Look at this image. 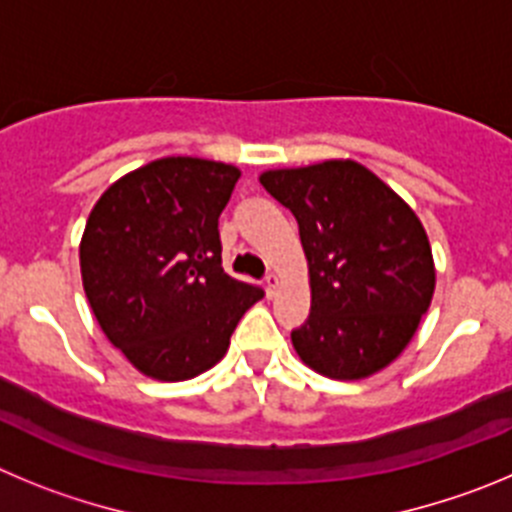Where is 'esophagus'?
I'll return each instance as SVG.
<instances>
[{"label":"esophagus","mask_w":512,"mask_h":512,"mask_svg":"<svg viewBox=\"0 0 512 512\" xmlns=\"http://www.w3.org/2000/svg\"><path fill=\"white\" fill-rule=\"evenodd\" d=\"M278 275L275 273H267L265 275V290H267V296H275V290H278Z\"/></svg>","instance_id":"esophagus-1"}]
</instances>
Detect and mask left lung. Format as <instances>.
<instances>
[{"label": "left lung", "instance_id": "left-lung-1", "mask_svg": "<svg viewBox=\"0 0 512 512\" xmlns=\"http://www.w3.org/2000/svg\"><path fill=\"white\" fill-rule=\"evenodd\" d=\"M293 211L311 275V313L290 331L298 357L334 380L388 367L434 296L426 229L398 193L354 160L262 173Z\"/></svg>", "mask_w": 512, "mask_h": 512}]
</instances>
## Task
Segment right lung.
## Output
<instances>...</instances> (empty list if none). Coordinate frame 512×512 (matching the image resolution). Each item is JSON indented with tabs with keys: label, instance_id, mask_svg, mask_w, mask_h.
Here are the masks:
<instances>
[{
	"label": "right lung",
	"instance_id": "1",
	"mask_svg": "<svg viewBox=\"0 0 512 512\" xmlns=\"http://www.w3.org/2000/svg\"><path fill=\"white\" fill-rule=\"evenodd\" d=\"M239 170L160 158L101 193L81 239L86 298L109 342L147 377L191 380L227 354L265 293L222 267L219 214Z\"/></svg>",
	"mask_w": 512,
	"mask_h": 512
}]
</instances>
